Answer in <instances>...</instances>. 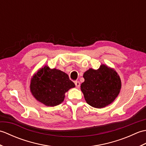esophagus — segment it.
<instances>
[{
  "label": "esophagus",
  "instance_id": "esophagus-1",
  "mask_svg": "<svg viewBox=\"0 0 146 146\" xmlns=\"http://www.w3.org/2000/svg\"><path fill=\"white\" fill-rule=\"evenodd\" d=\"M75 86H76L77 88H79V87H80V82H78V81L75 82Z\"/></svg>",
  "mask_w": 146,
  "mask_h": 146
}]
</instances>
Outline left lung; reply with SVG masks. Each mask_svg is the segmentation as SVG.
Instances as JSON below:
<instances>
[{"label": "left lung", "instance_id": "obj_1", "mask_svg": "<svg viewBox=\"0 0 146 146\" xmlns=\"http://www.w3.org/2000/svg\"><path fill=\"white\" fill-rule=\"evenodd\" d=\"M81 90L88 105L103 108L110 104L119 94L121 81L115 71L102 64L97 70L92 68L83 75Z\"/></svg>", "mask_w": 146, "mask_h": 146}]
</instances>
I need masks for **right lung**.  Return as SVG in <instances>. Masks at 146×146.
Listing matches in <instances>:
<instances>
[{
  "label": "right lung",
  "mask_w": 146,
  "mask_h": 146,
  "mask_svg": "<svg viewBox=\"0 0 146 146\" xmlns=\"http://www.w3.org/2000/svg\"><path fill=\"white\" fill-rule=\"evenodd\" d=\"M75 86L67 74L45 66L33 76L30 89L37 100L46 106L54 107L60 104L65 92Z\"/></svg>",
  "instance_id": "obj_1"
}]
</instances>
